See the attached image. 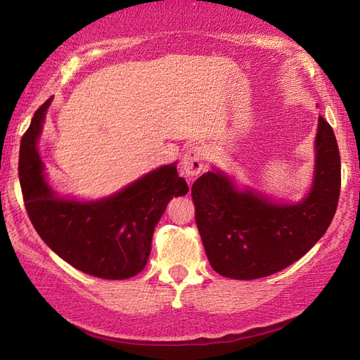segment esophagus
Returning <instances> with one entry per match:
<instances>
[{
    "instance_id": "obj_1",
    "label": "esophagus",
    "mask_w": 360,
    "mask_h": 360,
    "mask_svg": "<svg viewBox=\"0 0 360 360\" xmlns=\"http://www.w3.org/2000/svg\"><path fill=\"white\" fill-rule=\"evenodd\" d=\"M205 160H207V156H205V151L202 147H190L184 159H182V172H184L188 178H193V176H198L205 167Z\"/></svg>"
}]
</instances>
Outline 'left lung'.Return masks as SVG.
<instances>
[{
  "label": "left lung",
  "mask_w": 360,
  "mask_h": 360,
  "mask_svg": "<svg viewBox=\"0 0 360 360\" xmlns=\"http://www.w3.org/2000/svg\"><path fill=\"white\" fill-rule=\"evenodd\" d=\"M340 155L331 125L320 116L314 181L302 202H275L238 190L221 172L195 181V219L210 266L235 280L267 277L300 259L322 238L338 209Z\"/></svg>",
  "instance_id": "1"
}]
</instances>
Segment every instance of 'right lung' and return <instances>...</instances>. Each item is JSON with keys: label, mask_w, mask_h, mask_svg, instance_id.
Segmentation results:
<instances>
[{"label": "right lung", "mask_w": 360, "mask_h": 360, "mask_svg": "<svg viewBox=\"0 0 360 360\" xmlns=\"http://www.w3.org/2000/svg\"><path fill=\"white\" fill-rule=\"evenodd\" d=\"M49 103L51 98L35 111L21 139L18 174L29 219L41 240L75 269L105 280L134 277L148 262L153 232L167 204L187 195V182L170 164L103 200L58 198L44 179L37 151Z\"/></svg>", "instance_id": "1"}]
</instances>
